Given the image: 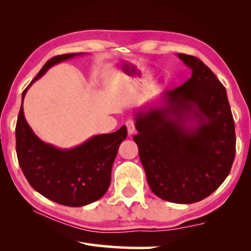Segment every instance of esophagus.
<instances>
[{
	"label": "esophagus",
	"mask_w": 251,
	"mask_h": 251,
	"mask_svg": "<svg viewBox=\"0 0 251 251\" xmlns=\"http://www.w3.org/2000/svg\"><path fill=\"white\" fill-rule=\"evenodd\" d=\"M126 126H127V131H128V135H132L135 132V121L132 119H128L126 121Z\"/></svg>",
	"instance_id": "esophagus-1"
}]
</instances>
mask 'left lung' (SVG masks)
I'll return each instance as SVG.
<instances>
[{
    "label": "left lung",
    "mask_w": 251,
    "mask_h": 251,
    "mask_svg": "<svg viewBox=\"0 0 251 251\" xmlns=\"http://www.w3.org/2000/svg\"><path fill=\"white\" fill-rule=\"evenodd\" d=\"M192 70L163 94L164 105L140 110L134 140L153 193L192 204L209 196L230 174L236 137L226 87L197 57L177 54Z\"/></svg>",
    "instance_id": "1"
}]
</instances>
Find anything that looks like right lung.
<instances>
[{
	"instance_id": "obj_1",
	"label": "right lung",
	"mask_w": 251,
	"mask_h": 251,
	"mask_svg": "<svg viewBox=\"0 0 251 251\" xmlns=\"http://www.w3.org/2000/svg\"><path fill=\"white\" fill-rule=\"evenodd\" d=\"M76 54L52 57L23 93L56 63ZM127 128L122 126L112 134L94 136L75 148L58 149L42 141L26 123L24 106L16 124V152L25 177L40 194L60 205L81 207L101 199L111 182V170L121 143L126 139Z\"/></svg>"
}]
</instances>
